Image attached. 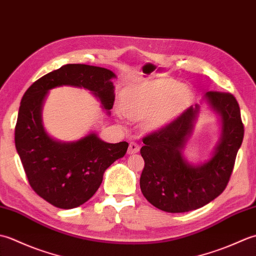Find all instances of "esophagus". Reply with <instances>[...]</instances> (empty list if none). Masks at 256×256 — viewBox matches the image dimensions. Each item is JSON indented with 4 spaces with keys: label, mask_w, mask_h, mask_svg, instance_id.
Listing matches in <instances>:
<instances>
[{
    "label": "esophagus",
    "mask_w": 256,
    "mask_h": 256,
    "mask_svg": "<svg viewBox=\"0 0 256 256\" xmlns=\"http://www.w3.org/2000/svg\"><path fill=\"white\" fill-rule=\"evenodd\" d=\"M140 150V145L136 142H131L128 145V154H135L138 153Z\"/></svg>",
    "instance_id": "obj_1"
}]
</instances>
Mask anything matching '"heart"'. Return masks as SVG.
<instances>
[{
  "mask_svg": "<svg viewBox=\"0 0 256 256\" xmlns=\"http://www.w3.org/2000/svg\"><path fill=\"white\" fill-rule=\"evenodd\" d=\"M192 101V92L186 86L166 80L143 86L124 100L123 111L128 118L140 120L150 116V126L157 128L182 113Z\"/></svg>",
  "mask_w": 256,
  "mask_h": 256,
  "instance_id": "obj_1",
  "label": "heart"
}]
</instances>
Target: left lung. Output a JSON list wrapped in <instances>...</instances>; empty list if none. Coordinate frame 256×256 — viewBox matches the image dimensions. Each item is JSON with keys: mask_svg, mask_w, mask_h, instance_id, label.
Here are the masks:
<instances>
[{"mask_svg": "<svg viewBox=\"0 0 256 256\" xmlns=\"http://www.w3.org/2000/svg\"><path fill=\"white\" fill-rule=\"evenodd\" d=\"M206 99L222 118L221 138L208 162L194 166L182 155L199 112L197 104L143 138L140 190L162 211L179 214L201 208L224 192L230 180L244 136L240 106L229 92L209 91Z\"/></svg>", "mask_w": 256, "mask_h": 256, "instance_id": "left-lung-1", "label": "left lung"}]
</instances>
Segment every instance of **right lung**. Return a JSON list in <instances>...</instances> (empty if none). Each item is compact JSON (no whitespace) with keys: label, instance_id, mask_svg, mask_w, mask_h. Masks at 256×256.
<instances>
[{"label":"right lung","instance_id":"right-lung-1","mask_svg":"<svg viewBox=\"0 0 256 256\" xmlns=\"http://www.w3.org/2000/svg\"><path fill=\"white\" fill-rule=\"evenodd\" d=\"M114 77L106 68L69 64L36 80L22 98L15 125L16 150L32 189L57 208L72 209L88 201L106 168L126 153L128 143H106L94 133L77 142H57L42 128V101L55 86H84L108 111L114 103Z\"/></svg>","mask_w":256,"mask_h":256}]
</instances>
